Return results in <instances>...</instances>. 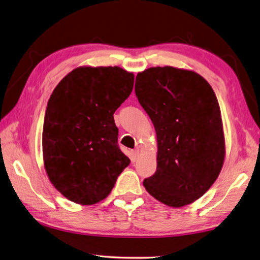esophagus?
Instances as JSON below:
<instances>
[{
    "label": "esophagus",
    "mask_w": 260,
    "mask_h": 260,
    "mask_svg": "<svg viewBox=\"0 0 260 260\" xmlns=\"http://www.w3.org/2000/svg\"><path fill=\"white\" fill-rule=\"evenodd\" d=\"M139 155H140V150L139 149H135V150L132 151V160H133V161H136V160H138Z\"/></svg>",
    "instance_id": "1"
}]
</instances>
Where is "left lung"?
<instances>
[{"label":"left lung","mask_w":260,"mask_h":260,"mask_svg":"<svg viewBox=\"0 0 260 260\" xmlns=\"http://www.w3.org/2000/svg\"><path fill=\"white\" fill-rule=\"evenodd\" d=\"M135 93L157 134V171L143 185L169 207L192 204L209 190L225 159L218 101L192 70L152 67L139 73Z\"/></svg>","instance_id":"8db88e82"}]
</instances>
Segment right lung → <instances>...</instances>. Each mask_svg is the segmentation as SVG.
Here are the masks:
<instances>
[{"instance_id":"obj_1","label":"right lung","mask_w":260,"mask_h":260,"mask_svg":"<svg viewBox=\"0 0 260 260\" xmlns=\"http://www.w3.org/2000/svg\"><path fill=\"white\" fill-rule=\"evenodd\" d=\"M134 85L119 67H78L52 92L43 125V159L50 182L68 200L106 199L129 158L118 146L114 114Z\"/></svg>"}]
</instances>
